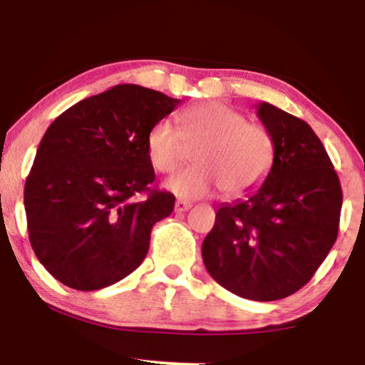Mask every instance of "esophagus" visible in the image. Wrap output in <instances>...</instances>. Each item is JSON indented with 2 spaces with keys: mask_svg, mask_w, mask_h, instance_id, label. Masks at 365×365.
<instances>
[{
  "mask_svg": "<svg viewBox=\"0 0 365 365\" xmlns=\"http://www.w3.org/2000/svg\"><path fill=\"white\" fill-rule=\"evenodd\" d=\"M190 207H192V204L187 202V200H177V202H175V211L177 212H185Z\"/></svg>",
  "mask_w": 365,
  "mask_h": 365,
  "instance_id": "esophagus-1",
  "label": "esophagus"
}]
</instances>
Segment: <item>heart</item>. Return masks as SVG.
<instances>
[{
	"instance_id": "b5f03b06",
	"label": "heart",
	"mask_w": 365,
	"mask_h": 365,
	"mask_svg": "<svg viewBox=\"0 0 365 365\" xmlns=\"http://www.w3.org/2000/svg\"><path fill=\"white\" fill-rule=\"evenodd\" d=\"M194 153L192 168L171 177L165 187L182 199L215 194L242 195L269 173L274 142L267 128L249 123L244 113L223 103H204L178 115V128L161 120L148 133V156L159 173H173Z\"/></svg>"
}]
</instances>
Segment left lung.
Here are the masks:
<instances>
[{
  "instance_id": "1",
  "label": "left lung",
  "mask_w": 365,
  "mask_h": 365,
  "mask_svg": "<svg viewBox=\"0 0 365 365\" xmlns=\"http://www.w3.org/2000/svg\"><path fill=\"white\" fill-rule=\"evenodd\" d=\"M255 108L273 137V166L247 199L217 209L202 261L226 290L271 302L300 290L329 254L343 194L324 145L304 120L269 103Z\"/></svg>"
}]
</instances>
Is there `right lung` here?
<instances>
[{"instance_id": "obj_1", "label": "right lung", "mask_w": 365, "mask_h": 365, "mask_svg": "<svg viewBox=\"0 0 365 365\" xmlns=\"http://www.w3.org/2000/svg\"><path fill=\"white\" fill-rule=\"evenodd\" d=\"M180 99L121 83L82 99L46 130L25 182L31 245L46 269L92 292L135 271L175 195L150 190V127ZM144 193V200L140 195Z\"/></svg>"}]
</instances>
